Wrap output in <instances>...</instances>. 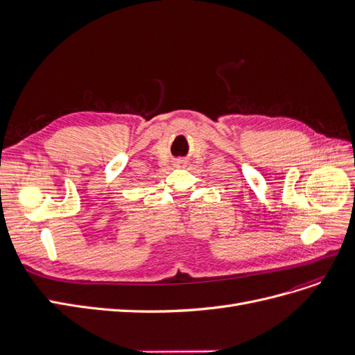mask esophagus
Returning a JSON list of instances; mask_svg holds the SVG:
<instances>
[{
  "label": "esophagus",
  "mask_w": 355,
  "mask_h": 355,
  "mask_svg": "<svg viewBox=\"0 0 355 355\" xmlns=\"http://www.w3.org/2000/svg\"><path fill=\"white\" fill-rule=\"evenodd\" d=\"M175 166H176V167H184V166H185V163H184V159H178V161H176V163H175Z\"/></svg>",
  "instance_id": "obj_1"
}]
</instances>
